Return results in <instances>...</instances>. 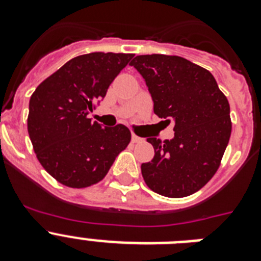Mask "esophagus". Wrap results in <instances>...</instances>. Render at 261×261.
<instances>
[{"label":"esophagus","mask_w":261,"mask_h":261,"mask_svg":"<svg viewBox=\"0 0 261 261\" xmlns=\"http://www.w3.org/2000/svg\"><path fill=\"white\" fill-rule=\"evenodd\" d=\"M132 142H135V144H137V142H144V138L138 137V136L136 135H132Z\"/></svg>","instance_id":"34e87169"}]
</instances>
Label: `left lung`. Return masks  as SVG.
<instances>
[{
    "label": "left lung",
    "instance_id": "1",
    "mask_svg": "<svg viewBox=\"0 0 261 261\" xmlns=\"http://www.w3.org/2000/svg\"><path fill=\"white\" fill-rule=\"evenodd\" d=\"M129 65L145 80L154 114L174 120L175 135L154 147L151 162L142 163L145 183L166 197H186L211 180L231 135L230 106L211 71L179 56L142 55ZM170 123V120H166Z\"/></svg>",
    "mask_w": 261,
    "mask_h": 261
}]
</instances>
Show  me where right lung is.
<instances>
[{
	"label": "right lung",
	"instance_id": "1",
	"mask_svg": "<svg viewBox=\"0 0 261 261\" xmlns=\"http://www.w3.org/2000/svg\"><path fill=\"white\" fill-rule=\"evenodd\" d=\"M132 57L112 52L74 57L31 95L30 140L40 165L64 186L85 188L100 181L130 142L125 125L102 128L87 115Z\"/></svg>",
	"mask_w": 261,
	"mask_h": 261
}]
</instances>
